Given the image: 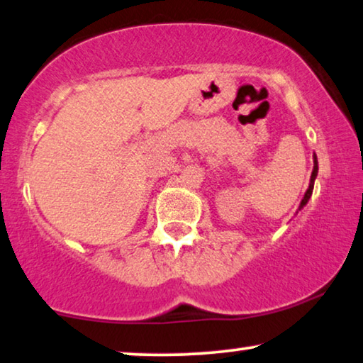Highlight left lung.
<instances>
[{
    "label": "left lung",
    "instance_id": "left-lung-1",
    "mask_svg": "<svg viewBox=\"0 0 363 363\" xmlns=\"http://www.w3.org/2000/svg\"><path fill=\"white\" fill-rule=\"evenodd\" d=\"M313 163H315V166H313V172H311L310 186H308L306 192H305V196H303V199H301V202H300V207H298V210H301L303 207H305V205L308 203V200L311 199L313 187H315V179H316V176H318V158H316V155H313Z\"/></svg>",
    "mask_w": 363,
    "mask_h": 363
}]
</instances>
